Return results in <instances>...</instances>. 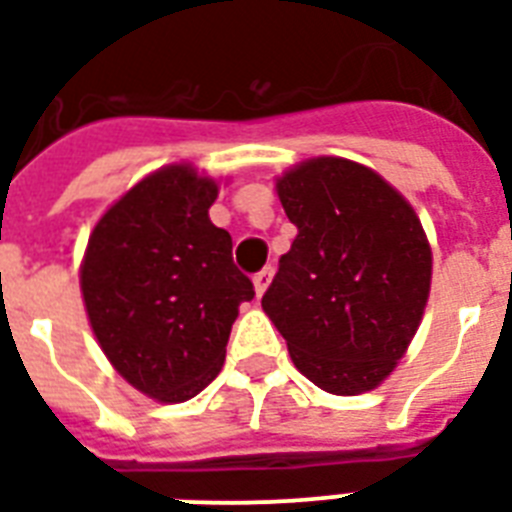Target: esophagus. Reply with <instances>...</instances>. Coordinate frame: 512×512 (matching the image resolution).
Listing matches in <instances>:
<instances>
[{"instance_id":"obj_1","label":"esophagus","mask_w":512,"mask_h":512,"mask_svg":"<svg viewBox=\"0 0 512 512\" xmlns=\"http://www.w3.org/2000/svg\"><path fill=\"white\" fill-rule=\"evenodd\" d=\"M272 275H275V267H272V264H267V267L261 269V272H256V275H253V285H256V293H264L267 291V285H269V280H272Z\"/></svg>"}]
</instances>
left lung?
Returning a JSON list of instances; mask_svg holds the SVG:
<instances>
[{"instance_id": "8db88e82", "label": "left lung", "mask_w": 512, "mask_h": 512, "mask_svg": "<svg viewBox=\"0 0 512 512\" xmlns=\"http://www.w3.org/2000/svg\"><path fill=\"white\" fill-rule=\"evenodd\" d=\"M299 235L261 299L320 390H374L417 334L433 256L417 213L374 170L318 157L277 181Z\"/></svg>"}]
</instances>
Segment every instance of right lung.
<instances>
[{
    "label": "right lung",
    "instance_id": "right-lung-1",
    "mask_svg": "<svg viewBox=\"0 0 512 512\" xmlns=\"http://www.w3.org/2000/svg\"><path fill=\"white\" fill-rule=\"evenodd\" d=\"M216 184L170 165L112 205L87 243L82 296L93 334L136 390L194 398L224 366L237 307L256 296L232 237L208 219Z\"/></svg>",
    "mask_w": 512,
    "mask_h": 512
}]
</instances>
